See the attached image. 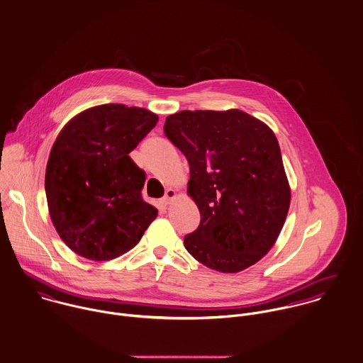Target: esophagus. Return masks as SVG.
Returning a JSON list of instances; mask_svg holds the SVG:
<instances>
[{"label": "esophagus", "mask_w": 363, "mask_h": 363, "mask_svg": "<svg viewBox=\"0 0 363 363\" xmlns=\"http://www.w3.org/2000/svg\"><path fill=\"white\" fill-rule=\"evenodd\" d=\"M174 199H176V190L172 189V187H169V189H166V191H164V197L162 199V203H163L164 206H169Z\"/></svg>", "instance_id": "34e87169"}]
</instances>
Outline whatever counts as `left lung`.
I'll list each match as a JSON object with an SVG mask.
<instances>
[{
	"instance_id": "8db88e82",
	"label": "left lung",
	"mask_w": 363,
	"mask_h": 363,
	"mask_svg": "<svg viewBox=\"0 0 363 363\" xmlns=\"http://www.w3.org/2000/svg\"><path fill=\"white\" fill-rule=\"evenodd\" d=\"M164 134L189 160L187 194L199 207L187 252L208 268L239 272L262 259L285 223L291 187L272 130L238 110H183Z\"/></svg>"
}]
</instances>
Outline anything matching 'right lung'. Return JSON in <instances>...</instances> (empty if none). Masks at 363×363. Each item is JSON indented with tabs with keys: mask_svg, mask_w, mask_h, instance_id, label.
<instances>
[{
	"mask_svg": "<svg viewBox=\"0 0 363 363\" xmlns=\"http://www.w3.org/2000/svg\"><path fill=\"white\" fill-rule=\"evenodd\" d=\"M156 123L147 108L101 104L74 116L57 135L46 166L49 213L81 257L127 253L157 216L141 197L145 173L128 155Z\"/></svg>",
	"mask_w": 363,
	"mask_h": 363,
	"instance_id": "add662e5",
	"label": "right lung"
}]
</instances>
